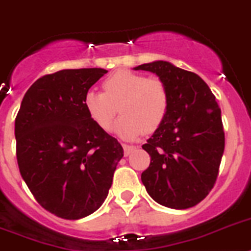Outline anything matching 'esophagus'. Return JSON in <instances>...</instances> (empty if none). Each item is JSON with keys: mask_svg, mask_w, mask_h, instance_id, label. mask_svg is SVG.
Returning a JSON list of instances; mask_svg holds the SVG:
<instances>
[{"mask_svg": "<svg viewBox=\"0 0 251 251\" xmlns=\"http://www.w3.org/2000/svg\"><path fill=\"white\" fill-rule=\"evenodd\" d=\"M122 148H124V151H125V155H129L131 151H134L136 149L134 145H127V144H122Z\"/></svg>", "mask_w": 251, "mask_h": 251, "instance_id": "esophagus-1", "label": "esophagus"}]
</instances>
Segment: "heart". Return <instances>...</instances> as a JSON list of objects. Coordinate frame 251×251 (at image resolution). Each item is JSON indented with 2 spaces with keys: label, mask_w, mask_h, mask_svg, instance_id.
Returning <instances> with one entry per match:
<instances>
[{
  "label": "heart",
  "mask_w": 251,
  "mask_h": 251,
  "mask_svg": "<svg viewBox=\"0 0 251 251\" xmlns=\"http://www.w3.org/2000/svg\"><path fill=\"white\" fill-rule=\"evenodd\" d=\"M103 89L104 93L89 90L84 96V108L100 129H111L119 106L122 116L115 131L127 140L139 138L144 131H155L165 121L170 94L161 80L120 70L104 80Z\"/></svg>",
  "instance_id": "b5f03b06"
}]
</instances>
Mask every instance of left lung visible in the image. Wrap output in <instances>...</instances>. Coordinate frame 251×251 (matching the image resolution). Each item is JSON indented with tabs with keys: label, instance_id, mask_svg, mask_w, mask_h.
I'll return each mask as SVG.
<instances>
[{
	"label": "left lung",
	"instance_id": "1",
	"mask_svg": "<svg viewBox=\"0 0 251 251\" xmlns=\"http://www.w3.org/2000/svg\"><path fill=\"white\" fill-rule=\"evenodd\" d=\"M134 70L155 74L170 94L165 121L143 145L151 165L142 174V182L161 205L194 207L213 189L225 151L216 97L199 75L167 61L139 65Z\"/></svg>",
	"mask_w": 251,
	"mask_h": 251
}]
</instances>
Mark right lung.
Wrapping results in <instances>:
<instances>
[{"label":"right lung","instance_id":"right-lung-1","mask_svg":"<svg viewBox=\"0 0 251 251\" xmlns=\"http://www.w3.org/2000/svg\"><path fill=\"white\" fill-rule=\"evenodd\" d=\"M107 73L70 69L39 77L15 120L22 177L44 209L65 220L96 212L108 195L124 149L97 126L84 96Z\"/></svg>","mask_w":251,"mask_h":251}]
</instances>
